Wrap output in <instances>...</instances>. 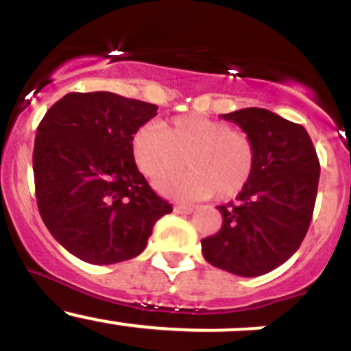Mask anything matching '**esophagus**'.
I'll list each match as a JSON object with an SVG mask.
<instances>
[{
    "label": "esophagus",
    "mask_w": 351,
    "mask_h": 351,
    "mask_svg": "<svg viewBox=\"0 0 351 351\" xmlns=\"http://www.w3.org/2000/svg\"><path fill=\"white\" fill-rule=\"evenodd\" d=\"M175 212H176V214H192L193 207H192V205L176 204V205H175Z\"/></svg>",
    "instance_id": "esophagus-1"
}]
</instances>
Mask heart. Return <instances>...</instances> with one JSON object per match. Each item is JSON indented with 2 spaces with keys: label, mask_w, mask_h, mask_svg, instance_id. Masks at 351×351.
I'll list each match as a JSON object with an SVG mask.
<instances>
[{
  "label": "heart",
  "mask_w": 351,
  "mask_h": 351,
  "mask_svg": "<svg viewBox=\"0 0 351 351\" xmlns=\"http://www.w3.org/2000/svg\"><path fill=\"white\" fill-rule=\"evenodd\" d=\"M139 171L153 182L189 166L183 175L158 183L169 197L231 200L243 192L256 168V146L250 134L229 122L200 113H183L168 122L141 125L130 141Z\"/></svg>",
  "instance_id": "1"
}]
</instances>
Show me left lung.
Returning <instances> with one entry per match:
<instances>
[{
    "instance_id": "left-lung-1",
    "label": "left lung",
    "mask_w": 351,
    "mask_h": 351,
    "mask_svg": "<svg viewBox=\"0 0 351 351\" xmlns=\"http://www.w3.org/2000/svg\"><path fill=\"white\" fill-rule=\"evenodd\" d=\"M238 123L256 146L246 189L219 205L222 228L202 239L204 258L239 277H258L285 263L306 238L319 183V159L299 123L265 108L221 115Z\"/></svg>"
}]
</instances>
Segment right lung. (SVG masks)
I'll use <instances>...</instances> for the list:
<instances>
[{
    "mask_svg": "<svg viewBox=\"0 0 351 351\" xmlns=\"http://www.w3.org/2000/svg\"><path fill=\"white\" fill-rule=\"evenodd\" d=\"M158 107L110 91L67 93L37 127L38 212L54 239L93 265L137 256L171 204L149 186L130 149Z\"/></svg>",
    "mask_w": 351,
    "mask_h": 351,
    "instance_id": "add662e5",
    "label": "right lung"
}]
</instances>
